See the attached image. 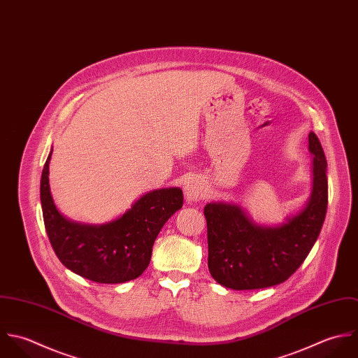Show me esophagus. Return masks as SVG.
Wrapping results in <instances>:
<instances>
[{
    "mask_svg": "<svg viewBox=\"0 0 358 358\" xmlns=\"http://www.w3.org/2000/svg\"><path fill=\"white\" fill-rule=\"evenodd\" d=\"M184 192H185V199L188 203L192 202H198L201 201L205 194H206V188L205 184L198 180V178H189L184 187Z\"/></svg>",
    "mask_w": 358,
    "mask_h": 358,
    "instance_id": "obj_1",
    "label": "esophagus"
}]
</instances>
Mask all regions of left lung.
<instances>
[{
    "label": "left lung",
    "instance_id": "left-lung-1",
    "mask_svg": "<svg viewBox=\"0 0 358 358\" xmlns=\"http://www.w3.org/2000/svg\"><path fill=\"white\" fill-rule=\"evenodd\" d=\"M313 153V189L306 206L285 222L256 224L238 205L212 202L205 206L208 266L220 285L235 290L278 285L301 266L322 228L328 206L327 159L318 137L308 134Z\"/></svg>",
    "mask_w": 358,
    "mask_h": 358
}]
</instances>
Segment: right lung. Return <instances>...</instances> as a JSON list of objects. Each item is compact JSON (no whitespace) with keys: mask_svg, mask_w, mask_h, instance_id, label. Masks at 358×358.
<instances>
[{"mask_svg":"<svg viewBox=\"0 0 358 358\" xmlns=\"http://www.w3.org/2000/svg\"><path fill=\"white\" fill-rule=\"evenodd\" d=\"M52 153V150H51ZM44 164L40 198L45 229L61 263L99 284H123L146 270L153 242L166 221L182 208L180 188L153 189L124 215L105 224L76 222L57 209L50 191V160Z\"/></svg>","mask_w":358,"mask_h":358,"instance_id":"right-lung-1","label":"right lung"}]
</instances>
